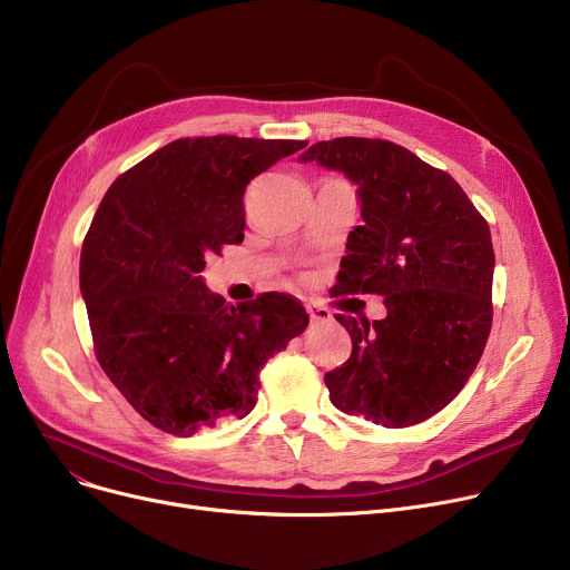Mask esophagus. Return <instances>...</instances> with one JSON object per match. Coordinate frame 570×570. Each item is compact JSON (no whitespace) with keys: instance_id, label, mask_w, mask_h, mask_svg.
<instances>
[{"instance_id":"obj_1","label":"esophagus","mask_w":570,"mask_h":570,"mask_svg":"<svg viewBox=\"0 0 570 570\" xmlns=\"http://www.w3.org/2000/svg\"><path fill=\"white\" fill-rule=\"evenodd\" d=\"M307 314L312 321L316 323H331L333 321V312L327 307H318V305H307Z\"/></svg>"}]
</instances>
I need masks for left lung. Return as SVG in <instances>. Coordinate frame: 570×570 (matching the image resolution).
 <instances>
[{"label":"left lung","mask_w":570,"mask_h":570,"mask_svg":"<svg viewBox=\"0 0 570 570\" xmlns=\"http://www.w3.org/2000/svg\"><path fill=\"white\" fill-rule=\"evenodd\" d=\"M357 185L363 226L348 235L337 295H383L381 321L335 318L351 357L325 374L331 402L383 428L423 423L473 374L492 327L494 249L464 189L411 149L381 138H335L301 157Z\"/></svg>","instance_id":"obj_1"}]
</instances>
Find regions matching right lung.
<instances>
[{"mask_svg":"<svg viewBox=\"0 0 570 570\" xmlns=\"http://www.w3.org/2000/svg\"><path fill=\"white\" fill-rule=\"evenodd\" d=\"M307 140L177 138L119 175L89 224L80 293L101 370L157 430L245 417L261 370L309 316L286 293L226 305L205 258L245 237V189Z\"/></svg>","mask_w":570,"mask_h":570,"instance_id":"1","label":"right lung"}]
</instances>
